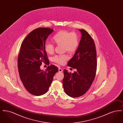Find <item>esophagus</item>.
I'll return each instance as SVG.
<instances>
[{"label":"esophagus","mask_w":123,"mask_h":123,"mask_svg":"<svg viewBox=\"0 0 123 123\" xmlns=\"http://www.w3.org/2000/svg\"><path fill=\"white\" fill-rule=\"evenodd\" d=\"M59 72H63V69L62 68H59Z\"/></svg>","instance_id":"34e87169"}]
</instances>
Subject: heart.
I'll return each mask as SVG.
<instances>
[{
    "mask_svg": "<svg viewBox=\"0 0 123 123\" xmlns=\"http://www.w3.org/2000/svg\"><path fill=\"white\" fill-rule=\"evenodd\" d=\"M52 40L56 45H62L63 50L70 53H73L76 51L79 45V38L76 32H70L67 30H62L57 32L53 36ZM44 50L48 54H52L54 52V44L46 42L44 44ZM69 59L66 54L56 55L53 58V61L57 64H64Z\"/></svg>",
    "mask_w": 123,
    "mask_h": 123,
    "instance_id": "obj_1",
    "label": "heart"
}]
</instances>
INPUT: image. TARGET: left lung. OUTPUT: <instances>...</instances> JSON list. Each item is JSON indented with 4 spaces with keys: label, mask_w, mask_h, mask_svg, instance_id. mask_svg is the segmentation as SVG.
<instances>
[{
    "label": "left lung",
    "mask_w": 123,
    "mask_h": 123,
    "mask_svg": "<svg viewBox=\"0 0 123 123\" xmlns=\"http://www.w3.org/2000/svg\"><path fill=\"white\" fill-rule=\"evenodd\" d=\"M82 37L73 57L69 61L68 66L76 69L73 73L64 70L63 85L64 92L71 97L83 95L91 87L96 75V50L92 37L84 29H79Z\"/></svg>",
    "instance_id": "left-lung-1"
}]
</instances>
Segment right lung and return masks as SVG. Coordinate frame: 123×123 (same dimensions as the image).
Listing matches in <instances>:
<instances>
[{
  "mask_svg": "<svg viewBox=\"0 0 123 123\" xmlns=\"http://www.w3.org/2000/svg\"><path fill=\"white\" fill-rule=\"evenodd\" d=\"M53 31L49 28L33 30L24 39L18 56V69L24 87L30 94L39 96L48 91L53 78L59 69L54 65H48L41 70L42 63L49 64L44 44L47 37Z\"/></svg>",
  "mask_w": 123,
  "mask_h": 123,
  "instance_id": "obj_1",
  "label": "right lung"
}]
</instances>
